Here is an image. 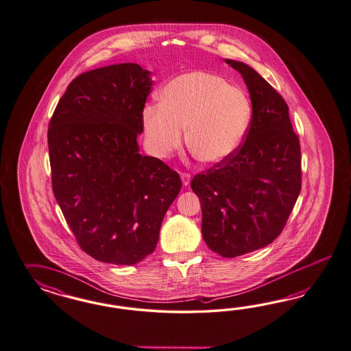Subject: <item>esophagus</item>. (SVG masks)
I'll list each match as a JSON object with an SVG mask.
<instances>
[{
  "label": "esophagus",
  "instance_id": "obj_1",
  "mask_svg": "<svg viewBox=\"0 0 351 351\" xmlns=\"http://www.w3.org/2000/svg\"><path fill=\"white\" fill-rule=\"evenodd\" d=\"M180 176H181V181H182V185H184V186H188V185H189V184H191V175H189V173H184V172H182V173H181Z\"/></svg>",
  "mask_w": 351,
  "mask_h": 351
}]
</instances>
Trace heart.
Returning <instances> with one entry per match:
<instances>
[{
	"label": "heart",
	"mask_w": 351,
	"mask_h": 351,
	"mask_svg": "<svg viewBox=\"0 0 351 351\" xmlns=\"http://www.w3.org/2000/svg\"><path fill=\"white\" fill-rule=\"evenodd\" d=\"M160 100L144 106L141 116L147 144L158 157L180 145L188 126L191 154L203 163H220L239 149L250 128V99L221 75H179L160 90Z\"/></svg>",
	"instance_id": "obj_1"
}]
</instances>
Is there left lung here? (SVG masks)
Returning <instances> with one entry per match:
<instances>
[{"label":"left lung","instance_id":"obj_1","mask_svg":"<svg viewBox=\"0 0 351 351\" xmlns=\"http://www.w3.org/2000/svg\"><path fill=\"white\" fill-rule=\"evenodd\" d=\"M239 72L252 104L245 144L191 180L202 208V237L223 257L270 245L283 230L301 191V150L285 99L248 64Z\"/></svg>","mask_w":351,"mask_h":351}]
</instances>
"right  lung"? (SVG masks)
I'll use <instances>...</instances> for the list:
<instances>
[{"label":"right lung","mask_w":351,"mask_h":351,"mask_svg":"<svg viewBox=\"0 0 351 351\" xmlns=\"http://www.w3.org/2000/svg\"><path fill=\"white\" fill-rule=\"evenodd\" d=\"M150 75L135 63L82 73L49 125L55 199L78 245L101 263L135 265L150 255L181 189L178 172L140 154Z\"/></svg>","instance_id":"right-lung-1"}]
</instances>
